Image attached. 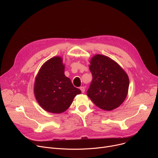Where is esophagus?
Wrapping results in <instances>:
<instances>
[{
    "label": "esophagus",
    "instance_id": "obj_1",
    "mask_svg": "<svg viewBox=\"0 0 158 158\" xmlns=\"http://www.w3.org/2000/svg\"><path fill=\"white\" fill-rule=\"evenodd\" d=\"M80 89H81V92H82V93H84L85 92V87H84V86L81 87H80Z\"/></svg>",
    "mask_w": 158,
    "mask_h": 158
}]
</instances>
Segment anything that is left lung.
Returning <instances> with one entry per match:
<instances>
[{
	"label": "left lung",
	"instance_id": "8db88e82",
	"mask_svg": "<svg viewBox=\"0 0 158 158\" xmlns=\"http://www.w3.org/2000/svg\"><path fill=\"white\" fill-rule=\"evenodd\" d=\"M89 69L93 81L87 91L88 97L106 110L119 107L127 96L129 85L125 71L115 61L101 54L92 58Z\"/></svg>",
	"mask_w": 158,
	"mask_h": 158
}]
</instances>
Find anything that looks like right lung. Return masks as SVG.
<instances>
[{"label":"right lung","instance_id":"obj_1","mask_svg":"<svg viewBox=\"0 0 158 158\" xmlns=\"http://www.w3.org/2000/svg\"><path fill=\"white\" fill-rule=\"evenodd\" d=\"M34 89L39 105L44 110L56 114L68 109L74 97L81 93L64 75V65L60 57H52L42 65Z\"/></svg>","mask_w":158,"mask_h":158}]
</instances>
